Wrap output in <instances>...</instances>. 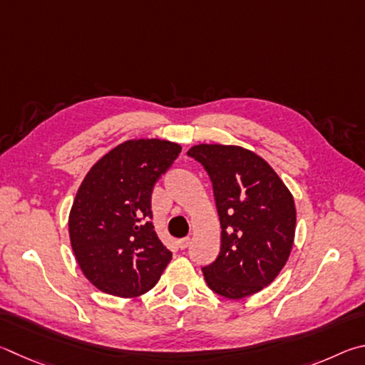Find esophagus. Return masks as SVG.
Masks as SVG:
<instances>
[{
    "label": "esophagus",
    "instance_id": "34e87169",
    "mask_svg": "<svg viewBox=\"0 0 365 365\" xmlns=\"http://www.w3.org/2000/svg\"><path fill=\"white\" fill-rule=\"evenodd\" d=\"M178 244H179V248H182V250H184V248H187L190 245V237H184V239L179 240Z\"/></svg>",
    "mask_w": 365,
    "mask_h": 365
}]
</instances>
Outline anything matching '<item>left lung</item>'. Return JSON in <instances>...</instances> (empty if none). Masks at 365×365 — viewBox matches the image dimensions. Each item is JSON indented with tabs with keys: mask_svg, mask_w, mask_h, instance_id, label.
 I'll return each instance as SVG.
<instances>
[{
	"mask_svg": "<svg viewBox=\"0 0 365 365\" xmlns=\"http://www.w3.org/2000/svg\"><path fill=\"white\" fill-rule=\"evenodd\" d=\"M208 173L221 222V252L202 267L218 295L240 299L282 271L295 237L290 190L267 162L237 145L199 144L187 152Z\"/></svg>",
	"mask_w": 365,
	"mask_h": 365,
	"instance_id": "8db88e82",
	"label": "left lung"
}]
</instances>
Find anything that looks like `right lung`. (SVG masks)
<instances>
[{
  "label": "right lung",
  "instance_id": "1",
  "mask_svg": "<svg viewBox=\"0 0 365 365\" xmlns=\"http://www.w3.org/2000/svg\"><path fill=\"white\" fill-rule=\"evenodd\" d=\"M181 145L133 139L106 153L83 179L68 216L70 244L85 277L101 292L134 298L158 282L171 252L153 231L155 182Z\"/></svg>",
  "mask_w": 365,
  "mask_h": 365
}]
</instances>
